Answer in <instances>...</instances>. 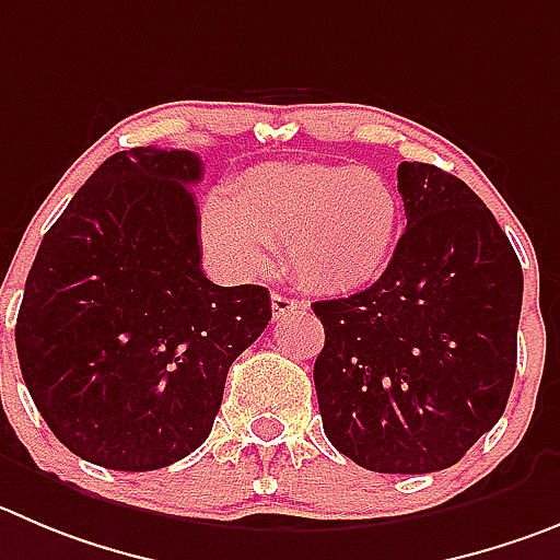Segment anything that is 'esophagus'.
<instances>
[{"label":"esophagus","instance_id":"esophagus-1","mask_svg":"<svg viewBox=\"0 0 560 560\" xmlns=\"http://www.w3.org/2000/svg\"><path fill=\"white\" fill-rule=\"evenodd\" d=\"M306 306L304 301H298V298L284 295V292H270V310H273V317H284L290 315L292 310H301Z\"/></svg>","mask_w":560,"mask_h":560}]
</instances>
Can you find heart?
I'll use <instances>...</instances> for the list:
<instances>
[{"label":"heart","instance_id":"heart-1","mask_svg":"<svg viewBox=\"0 0 560 560\" xmlns=\"http://www.w3.org/2000/svg\"><path fill=\"white\" fill-rule=\"evenodd\" d=\"M400 232V198L357 165L268 162L201 207V237L223 270L254 276L281 240L287 268L312 290L345 292L384 273Z\"/></svg>","mask_w":560,"mask_h":560}]
</instances>
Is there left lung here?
I'll return each instance as SVG.
<instances>
[{"mask_svg": "<svg viewBox=\"0 0 560 560\" xmlns=\"http://www.w3.org/2000/svg\"><path fill=\"white\" fill-rule=\"evenodd\" d=\"M406 207L368 290L312 304L323 431L373 472L447 469L503 417L516 370L522 265L483 201L436 165L400 162Z\"/></svg>", "mask_w": 560, "mask_h": 560, "instance_id": "8db88e82", "label": "left lung"}]
</instances>
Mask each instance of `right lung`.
<instances>
[{
    "label": "right lung",
    "mask_w": 560,
    "mask_h": 560,
    "mask_svg": "<svg viewBox=\"0 0 560 560\" xmlns=\"http://www.w3.org/2000/svg\"><path fill=\"white\" fill-rule=\"evenodd\" d=\"M201 176L192 151H118L30 268L21 375L51 433L98 467L145 472L201 447L229 368L270 320L265 287L203 276L190 192Z\"/></svg>",
    "instance_id": "add662e5"
}]
</instances>
